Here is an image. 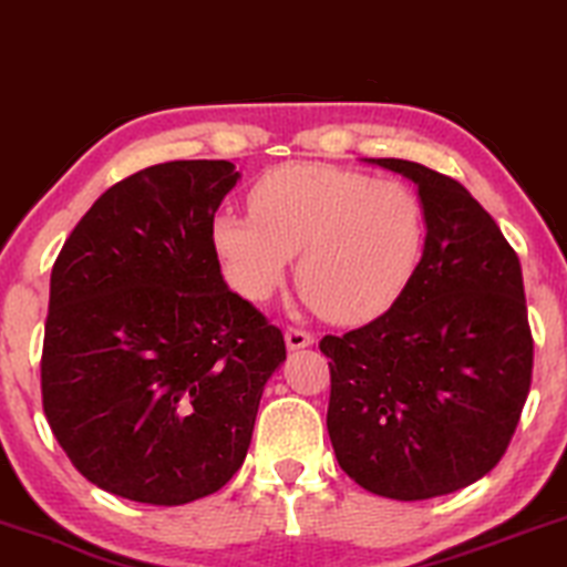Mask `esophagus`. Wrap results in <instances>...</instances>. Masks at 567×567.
Listing matches in <instances>:
<instances>
[{"label":"esophagus","instance_id":"34e87169","mask_svg":"<svg viewBox=\"0 0 567 567\" xmlns=\"http://www.w3.org/2000/svg\"><path fill=\"white\" fill-rule=\"evenodd\" d=\"M284 338H286V348H289V351H299V348H309L315 343V338L309 336L307 330H299V328H289Z\"/></svg>","mask_w":567,"mask_h":567}]
</instances>
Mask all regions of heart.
Returning a JSON list of instances; mask_svg holds the SVG:
<instances>
[{
    "label": "heart",
    "instance_id": "b5f03b06",
    "mask_svg": "<svg viewBox=\"0 0 567 567\" xmlns=\"http://www.w3.org/2000/svg\"><path fill=\"white\" fill-rule=\"evenodd\" d=\"M247 204L250 214L212 219L224 276L245 299H268L299 252L301 293L330 320L363 322L400 299L421 262L425 214L405 183L286 162L252 183Z\"/></svg>",
    "mask_w": 567,
    "mask_h": 567
}]
</instances>
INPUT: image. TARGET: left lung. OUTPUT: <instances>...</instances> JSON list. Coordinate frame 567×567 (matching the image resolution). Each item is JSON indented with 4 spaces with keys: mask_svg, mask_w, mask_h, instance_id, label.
I'll use <instances>...</instances> for the list:
<instances>
[{
    "mask_svg": "<svg viewBox=\"0 0 567 567\" xmlns=\"http://www.w3.org/2000/svg\"><path fill=\"white\" fill-rule=\"evenodd\" d=\"M369 162L417 185L425 245L382 317L320 340L328 433L369 493L425 501L487 475L522 417L534 363L522 262L462 183L417 162Z\"/></svg>",
    "mask_w": 567,
    "mask_h": 567,
    "instance_id": "left-lung-1",
    "label": "left lung"
}]
</instances>
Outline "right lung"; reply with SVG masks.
<instances>
[{"instance_id":"obj_1","label":"right lung","mask_w":567,"mask_h":567,"mask_svg":"<svg viewBox=\"0 0 567 567\" xmlns=\"http://www.w3.org/2000/svg\"><path fill=\"white\" fill-rule=\"evenodd\" d=\"M239 173L177 159L115 183L51 270L43 413L92 485L183 506L243 467L281 330L229 291L212 219Z\"/></svg>"}]
</instances>
